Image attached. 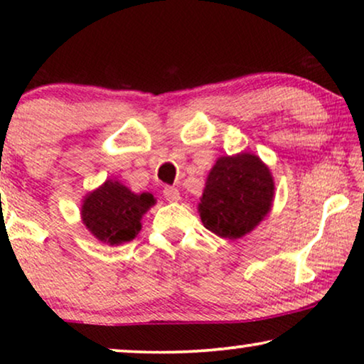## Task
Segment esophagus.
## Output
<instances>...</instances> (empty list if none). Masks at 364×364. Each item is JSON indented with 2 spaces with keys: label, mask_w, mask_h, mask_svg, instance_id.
I'll return each instance as SVG.
<instances>
[{
  "label": "esophagus",
  "mask_w": 364,
  "mask_h": 364,
  "mask_svg": "<svg viewBox=\"0 0 364 364\" xmlns=\"http://www.w3.org/2000/svg\"><path fill=\"white\" fill-rule=\"evenodd\" d=\"M164 197L168 202H178L181 200V192L177 191L176 187H166L164 188Z\"/></svg>",
  "instance_id": "34e87169"
}]
</instances>
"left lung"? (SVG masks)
Here are the masks:
<instances>
[{
	"instance_id": "8db88e82",
	"label": "left lung",
	"mask_w": 364,
	"mask_h": 364,
	"mask_svg": "<svg viewBox=\"0 0 364 364\" xmlns=\"http://www.w3.org/2000/svg\"><path fill=\"white\" fill-rule=\"evenodd\" d=\"M275 183L270 168L255 154L217 159L198 203L203 227L237 240L250 233L272 210Z\"/></svg>"
}]
</instances>
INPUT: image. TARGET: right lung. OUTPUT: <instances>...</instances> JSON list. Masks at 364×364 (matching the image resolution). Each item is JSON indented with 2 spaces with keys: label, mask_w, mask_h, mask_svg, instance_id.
Returning a JSON list of instances; mask_svg holds the SVG:
<instances>
[{
  "label": "right lung",
  "mask_w": 364,
  "mask_h": 364,
  "mask_svg": "<svg viewBox=\"0 0 364 364\" xmlns=\"http://www.w3.org/2000/svg\"><path fill=\"white\" fill-rule=\"evenodd\" d=\"M156 203L152 193H134L117 181H106L82 200V223L99 242L109 245L134 240L142 215Z\"/></svg>",
  "instance_id": "add662e5"
}]
</instances>
